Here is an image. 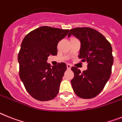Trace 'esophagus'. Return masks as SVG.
Masks as SVG:
<instances>
[{
	"label": "esophagus",
	"instance_id": "34e87169",
	"mask_svg": "<svg viewBox=\"0 0 122 122\" xmlns=\"http://www.w3.org/2000/svg\"><path fill=\"white\" fill-rule=\"evenodd\" d=\"M66 66H67V69H70L71 68V64H67V65H66Z\"/></svg>",
	"mask_w": 122,
	"mask_h": 122
}]
</instances>
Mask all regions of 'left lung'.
<instances>
[{
	"instance_id": "1",
	"label": "left lung",
	"mask_w": 122,
	"mask_h": 122,
	"mask_svg": "<svg viewBox=\"0 0 122 122\" xmlns=\"http://www.w3.org/2000/svg\"><path fill=\"white\" fill-rule=\"evenodd\" d=\"M74 36L81 42L79 58L88 63L87 69L81 72L72 67L74 74L71 82L77 96L82 99H92L103 90L110 78L113 58L110 43L104 35L88 27L70 30L68 37Z\"/></svg>"
}]
</instances>
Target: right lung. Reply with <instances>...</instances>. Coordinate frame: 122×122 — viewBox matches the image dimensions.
<instances>
[{"instance_id":"obj_1","label":"right lung","mask_w":122,"mask_h":122,"mask_svg":"<svg viewBox=\"0 0 122 122\" xmlns=\"http://www.w3.org/2000/svg\"><path fill=\"white\" fill-rule=\"evenodd\" d=\"M69 30L40 26L30 32L22 41L18 53L20 77L26 91L40 101H50L57 96L64 72V63L51 66L50 55H57V45Z\"/></svg>"}]
</instances>
